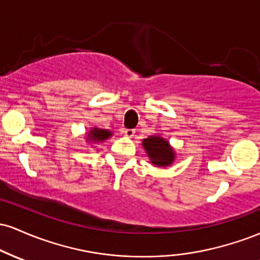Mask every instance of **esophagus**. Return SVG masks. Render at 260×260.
Returning a JSON list of instances; mask_svg holds the SVG:
<instances>
[{
  "label": "esophagus",
  "mask_w": 260,
  "mask_h": 260,
  "mask_svg": "<svg viewBox=\"0 0 260 260\" xmlns=\"http://www.w3.org/2000/svg\"><path fill=\"white\" fill-rule=\"evenodd\" d=\"M134 134H136L134 129H126V131H124V136H126L127 138H133Z\"/></svg>",
  "instance_id": "obj_1"
}]
</instances>
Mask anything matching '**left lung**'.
Returning a JSON list of instances; mask_svg holds the SVG:
<instances>
[{
    "label": "left lung",
    "instance_id": "1",
    "mask_svg": "<svg viewBox=\"0 0 260 260\" xmlns=\"http://www.w3.org/2000/svg\"><path fill=\"white\" fill-rule=\"evenodd\" d=\"M142 145L150 162L156 168H168L174 164L176 159L175 149L161 134H155L143 139Z\"/></svg>",
    "mask_w": 260,
    "mask_h": 260
}]
</instances>
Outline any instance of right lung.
Listing matches in <instances>:
<instances>
[{"label":"right lung","mask_w":260,"mask_h":260,"mask_svg":"<svg viewBox=\"0 0 260 260\" xmlns=\"http://www.w3.org/2000/svg\"><path fill=\"white\" fill-rule=\"evenodd\" d=\"M111 131L104 129V128L99 127H91L89 132H86V142L91 143V144H95V143H103L105 142L106 139H109L110 137H112Z\"/></svg>","instance_id":"1"}]
</instances>
